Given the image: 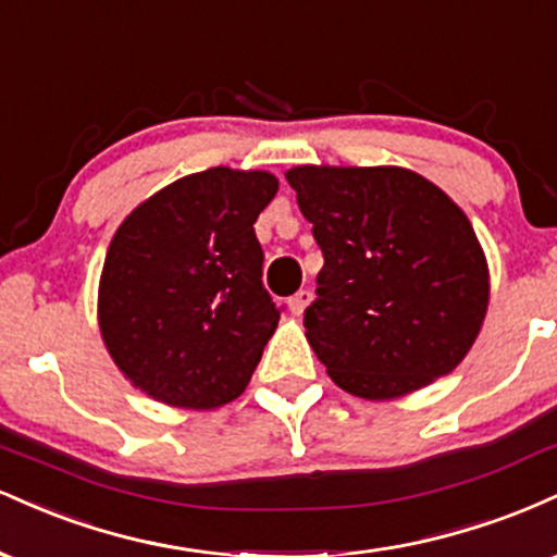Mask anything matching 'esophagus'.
Wrapping results in <instances>:
<instances>
[{"label":"esophagus","mask_w":557,"mask_h":557,"mask_svg":"<svg viewBox=\"0 0 557 557\" xmlns=\"http://www.w3.org/2000/svg\"><path fill=\"white\" fill-rule=\"evenodd\" d=\"M309 300H311V293L309 290H298L296 296H293L290 300H287V306H290V311L293 314H304L306 311V306H309Z\"/></svg>","instance_id":"obj_1"}]
</instances>
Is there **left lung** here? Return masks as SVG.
Segmentation results:
<instances>
[{
	"instance_id": "8db88e82",
	"label": "left lung",
	"mask_w": 557,
	"mask_h": 557,
	"mask_svg": "<svg viewBox=\"0 0 557 557\" xmlns=\"http://www.w3.org/2000/svg\"><path fill=\"white\" fill-rule=\"evenodd\" d=\"M322 248L306 337L337 387L389 400L463 361L482 330L490 272L469 216L403 168H293Z\"/></svg>"
}]
</instances>
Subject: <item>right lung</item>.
<instances>
[{
	"instance_id": "add662e5",
	"label": "right lung",
	"mask_w": 557,
	"mask_h": 557,
	"mask_svg": "<svg viewBox=\"0 0 557 557\" xmlns=\"http://www.w3.org/2000/svg\"><path fill=\"white\" fill-rule=\"evenodd\" d=\"M277 194L261 170L181 177L125 216L99 283V327L149 398L220 408L246 389L280 309L261 283L253 222Z\"/></svg>"
}]
</instances>
